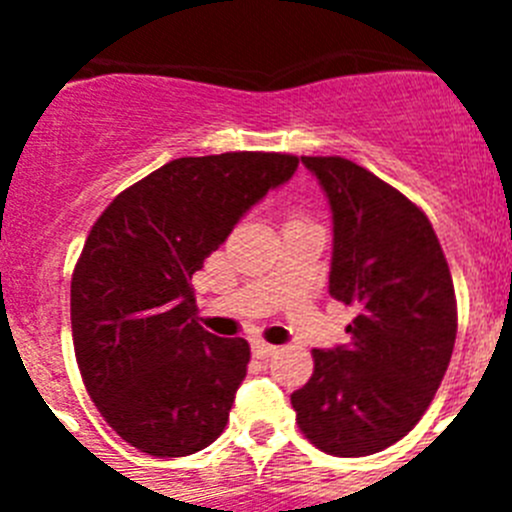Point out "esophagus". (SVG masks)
<instances>
[{
    "label": "esophagus",
    "mask_w": 512,
    "mask_h": 512,
    "mask_svg": "<svg viewBox=\"0 0 512 512\" xmlns=\"http://www.w3.org/2000/svg\"><path fill=\"white\" fill-rule=\"evenodd\" d=\"M251 351H253V356H256V359H269V356L277 354L279 346H271V343H264V341H253Z\"/></svg>",
    "instance_id": "1"
}]
</instances>
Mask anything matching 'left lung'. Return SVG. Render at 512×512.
I'll return each mask as SVG.
<instances>
[{"label":"left lung","instance_id":"obj_1","mask_svg":"<svg viewBox=\"0 0 512 512\" xmlns=\"http://www.w3.org/2000/svg\"><path fill=\"white\" fill-rule=\"evenodd\" d=\"M333 212L330 297L356 310L348 343L315 348L292 392L300 431L333 456H369L408 436L456 341L451 271L415 202L341 156H302Z\"/></svg>","mask_w":512,"mask_h":512}]
</instances>
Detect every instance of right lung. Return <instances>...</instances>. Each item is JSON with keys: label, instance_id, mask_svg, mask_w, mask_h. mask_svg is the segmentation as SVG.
Returning a JSON list of instances; mask_svg holds the SVG:
<instances>
[{"label": "right lung", "instance_id": "add662e5", "mask_svg": "<svg viewBox=\"0 0 512 512\" xmlns=\"http://www.w3.org/2000/svg\"><path fill=\"white\" fill-rule=\"evenodd\" d=\"M297 164L261 151L174 158L92 225L71 277L76 364L102 418L143 454L187 456L223 433L251 348L197 323L189 282Z\"/></svg>", "mask_w": 512, "mask_h": 512}]
</instances>
